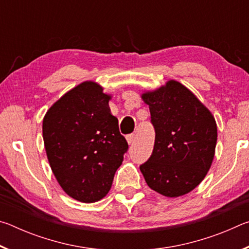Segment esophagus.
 Returning a JSON list of instances; mask_svg holds the SVG:
<instances>
[{
  "label": "esophagus",
  "instance_id": "obj_1",
  "mask_svg": "<svg viewBox=\"0 0 249 249\" xmlns=\"http://www.w3.org/2000/svg\"><path fill=\"white\" fill-rule=\"evenodd\" d=\"M126 140H127V142H128L129 145L134 144V142H135V134L127 135V136H126Z\"/></svg>",
  "mask_w": 249,
  "mask_h": 249
}]
</instances>
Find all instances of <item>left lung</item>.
I'll list each match as a JSON object with an SVG mask.
<instances>
[{"label":"left lung","instance_id":"8db88e82","mask_svg":"<svg viewBox=\"0 0 249 249\" xmlns=\"http://www.w3.org/2000/svg\"><path fill=\"white\" fill-rule=\"evenodd\" d=\"M155 128L151 156L140 166L147 184L160 195L177 197L200 184L212 165L217 127L211 112L182 84L142 95Z\"/></svg>","mask_w":249,"mask_h":249}]
</instances>
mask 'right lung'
<instances>
[{"label": "right lung", "mask_w": 249, "mask_h": 249, "mask_svg": "<svg viewBox=\"0 0 249 249\" xmlns=\"http://www.w3.org/2000/svg\"><path fill=\"white\" fill-rule=\"evenodd\" d=\"M111 96L86 81L46 113L43 137L49 165L67 195L93 203L107 195L128 144L108 108Z\"/></svg>", "instance_id": "right-lung-1"}]
</instances>
